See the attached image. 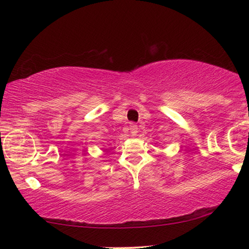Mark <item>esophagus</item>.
<instances>
[{
	"label": "esophagus",
	"mask_w": 249,
	"mask_h": 249,
	"mask_svg": "<svg viewBox=\"0 0 249 249\" xmlns=\"http://www.w3.org/2000/svg\"><path fill=\"white\" fill-rule=\"evenodd\" d=\"M138 128H137V125L136 124H130L129 125V130H130V134H132V136H136V135H137V132H138V130H137Z\"/></svg>",
	"instance_id": "obj_1"
}]
</instances>
